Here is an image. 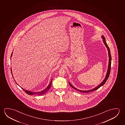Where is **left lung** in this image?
Wrapping results in <instances>:
<instances>
[{
    "label": "left lung",
    "mask_w": 125,
    "mask_h": 125,
    "mask_svg": "<svg viewBox=\"0 0 125 125\" xmlns=\"http://www.w3.org/2000/svg\"><path fill=\"white\" fill-rule=\"evenodd\" d=\"M102 38L103 39V41L104 42V43L105 44V46H106V47L107 48V50L108 51V54H109V66H108V71H107V74H106V75L105 76V78L104 80H103V82H102V83L101 84H100L98 86H97V87H95V88H94L93 89H91V90H88V91H82V90H80L79 89H77L75 88V87L73 86V85H72L71 84L69 83V85H70V86H71L74 89H75L76 90H77L78 91L82 93H90V92H91L94 91L95 90H97L99 88L102 86V85H103L105 83V82L107 81V79H108V78L109 77V74H110V69H111V60H112V58H111V53H110V51L109 50V47L108 46L106 42H105V38L103 36H102Z\"/></svg>",
    "instance_id": "obj_1"
}]
</instances>
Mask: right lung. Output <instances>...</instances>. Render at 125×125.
Returning <instances> with one entry per match:
<instances>
[{"instance_id":"obj_1","label":"right lung","mask_w":125,"mask_h":125,"mask_svg":"<svg viewBox=\"0 0 125 125\" xmlns=\"http://www.w3.org/2000/svg\"><path fill=\"white\" fill-rule=\"evenodd\" d=\"M12 53L11 54V57L12 56ZM11 73H12V70L11 69ZM12 77H13V75H12ZM52 79L51 81L50 82V84L46 88V89H45V90H43V91H42L39 92H31V91H27V90H25V89H23V88H22V89L23 90H24V91L25 92V93H27V94L28 95H43L44 94H45V93H46L49 90L50 88V87L52 85Z\"/></svg>"}]
</instances>
